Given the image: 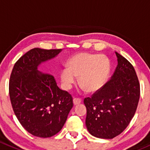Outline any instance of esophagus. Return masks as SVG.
<instances>
[{"label":"esophagus","instance_id":"34e87169","mask_svg":"<svg viewBox=\"0 0 150 150\" xmlns=\"http://www.w3.org/2000/svg\"><path fill=\"white\" fill-rule=\"evenodd\" d=\"M81 103V99L79 98H73V103L74 105L79 104V103Z\"/></svg>","mask_w":150,"mask_h":150}]
</instances>
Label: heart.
Returning <instances> with one entry per match:
<instances>
[{"label":"heart","mask_w":150,"mask_h":150,"mask_svg":"<svg viewBox=\"0 0 150 150\" xmlns=\"http://www.w3.org/2000/svg\"><path fill=\"white\" fill-rule=\"evenodd\" d=\"M110 61L103 54L81 52L69 60L68 68L61 72V79L64 86L70 88L78 78L79 86L87 92L100 89L110 72Z\"/></svg>","instance_id":"b5f03b06"}]
</instances>
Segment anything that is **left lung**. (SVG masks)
Instances as JSON below:
<instances>
[{"label":"left lung","instance_id":"1","mask_svg":"<svg viewBox=\"0 0 150 150\" xmlns=\"http://www.w3.org/2000/svg\"><path fill=\"white\" fill-rule=\"evenodd\" d=\"M117 66L111 79L90 98H84L86 126L93 136L112 139L133 117L140 98V83L133 66L115 52Z\"/></svg>","mask_w":150,"mask_h":150}]
</instances>
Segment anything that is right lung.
<instances>
[{"label":"right lung","instance_id":"right-lung-1","mask_svg":"<svg viewBox=\"0 0 150 150\" xmlns=\"http://www.w3.org/2000/svg\"><path fill=\"white\" fill-rule=\"evenodd\" d=\"M61 51L34 48L21 56L12 69L9 83L12 109L22 127L34 136L56 135L73 107L72 96L57 86L54 77L37 70L39 64Z\"/></svg>","mask_w":150,"mask_h":150}]
</instances>
